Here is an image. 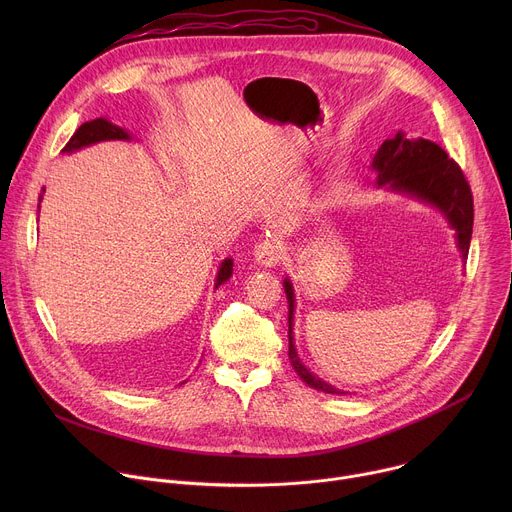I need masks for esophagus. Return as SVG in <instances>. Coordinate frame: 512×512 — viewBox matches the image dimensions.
I'll use <instances>...</instances> for the list:
<instances>
[{
    "instance_id": "esophagus-1",
    "label": "esophagus",
    "mask_w": 512,
    "mask_h": 512,
    "mask_svg": "<svg viewBox=\"0 0 512 512\" xmlns=\"http://www.w3.org/2000/svg\"><path fill=\"white\" fill-rule=\"evenodd\" d=\"M255 261L263 267H275L281 263V259L285 257V247L281 241L277 239H263L255 245Z\"/></svg>"
}]
</instances>
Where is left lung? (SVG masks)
Returning <instances> with one entry per match:
<instances>
[{
    "label": "left lung",
    "instance_id": "obj_1",
    "mask_svg": "<svg viewBox=\"0 0 512 512\" xmlns=\"http://www.w3.org/2000/svg\"><path fill=\"white\" fill-rule=\"evenodd\" d=\"M373 170L377 172V184L407 196H413L421 202H427L440 208L448 218L450 227L456 231L458 249L462 259H468L472 225H474V200L468 180L460 166L450 160V156L440 145L429 139H407L403 131H397L393 139L383 141L379 152L373 158ZM285 298L289 304L287 322H289V360L296 369L300 379L312 389L342 395L344 391L328 385L320 377L312 375L306 364L300 360L294 344V285L285 277L283 279Z\"/></svg>",
    "mask_w": 512,
    "mask_h": 512
}]
</instances>
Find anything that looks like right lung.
Segmentation results:
<instances>
[{
	"instance_id": "obj_1",
	"label": "right lung",
	"mask_w": 512,
	"mask_h": 512,
	"mask_svg": "<svg viewBox=\"0 0 512 512\" xmlns=\"http://www.w3.org/2000/svg\"><path fill=\"white\" fill-rule=\"evenodd\" d=\"M107 139H129V133L125 129H121L119 125H113L111 121L99 117V119L83 123L75 131V135L68 139V143L62 148V154H72V152H77L81 148H87V145H93V143H99V141H107ZM40 200H42V194H40ZM231 275H233V259H225L221 263V269H218L214 285L218 287L221 283H225Z\"/></svg>"
}]
</instances>
